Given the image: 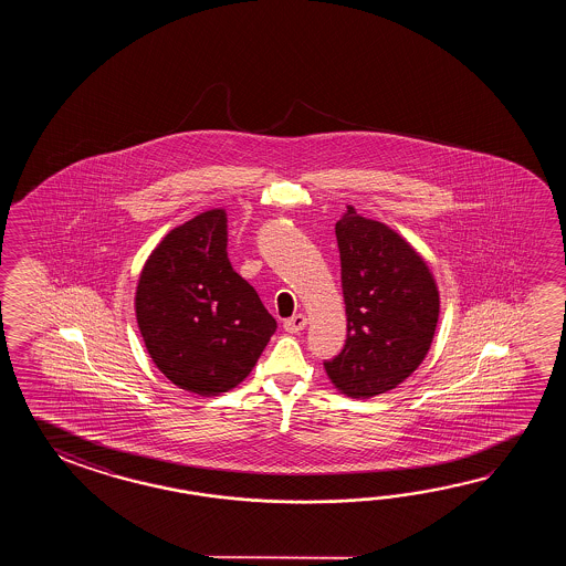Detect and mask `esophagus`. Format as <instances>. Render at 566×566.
<instances>
[{
  "mask_svg": "<svg viewBox=\"0 0 566 566\" xmlns=\"http://www.w3.org/2000/svg\"><path fill=\"white\" fill-rule=\"evenodd\" d=\"M305 325H307V317L303 313H295V315H291L289 319L283 322V327L287 329L289 334H297Z\"/></svg>",
  "mask_w": 566,
  "mask_h": 566,
  "instance_id": "34e87169",
  "label": "esophagus"
}]
</instances>
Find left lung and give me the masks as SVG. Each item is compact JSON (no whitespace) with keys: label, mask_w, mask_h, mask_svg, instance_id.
<instances>
[{"label":"left lung","mask_w":566,"mask_h":566,"mask_svg":"<svg viewBox=\"0 0 566 566\" xmlns=\"http://www.w3.org/2000/svg\"><path fill=\"white\" fill-rule=\"evenodd\" d=\"M348 336L325 373L352 398L388 392L415 373L433 342L439 291L421 254L382 222L348 206L336 222Z\"/></svg>","instance_id":"1"}]
</instances>
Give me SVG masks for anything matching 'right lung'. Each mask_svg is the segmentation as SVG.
I'll use <instances>...</instances> for the list:
<instances>
[{"label": "right lung", "instance_id": "add662e5", "mask_svg": "<svg viewBox=\"0 0 566 566\" xmlns=\"http://www.w3.org/2000/svg\"><path fill=\"white\" fill-rule=\"evenodd\" d=\"M227 212L208 210L166 234L137 283L145 348L176 386L217 397L253 370L277 322L232 269Z\"/></svg>", "mask_w": 566, "mask_h": 566}]
</instances>
